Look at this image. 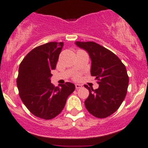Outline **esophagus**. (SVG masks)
<instances>
[{
    "instance_id": "esophagus-1",
    "label": "esophagus",
    "mask_w": 148,
    "mask_h": 148,
    "mask_svg": "<svg viewBox=\"0 0 148 148\" xmlns=\"http://www.w3.org/2000/svg\"><path fill=\"white\" fill-rule=\"evenodd\" d=\"M75 87H76V89H79V88H82V86H81V84H76Z\"/></svg>"
}]
</instances>
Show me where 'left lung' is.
I'll use <instances>...</instances> for the list:
<instances>
[{
    "mask_svg": "<svg viewBox=\"0 0 148 148\" xmlns=\"http://www.w3.org/2000/svg\"><path fill=\"white\" fill-rule=\"evenodd\" d=\"M75 44L88 52L91 60V76L99 84L96 90L84 86L89 90L86 108L96 118L108 117L118 109L127 95L129 76L126 67L115 54L95 42Z\"/></svg>",
    "mask_w": 148,
    "mask_h": 148,
    "instance_id": "1",
    "label": "left lung"
}]
</instances>
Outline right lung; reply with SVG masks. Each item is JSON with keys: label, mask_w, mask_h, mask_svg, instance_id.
<instances>
[{"label": "right lung", "mask_w": 148, "mask_h": 148, "mask_svg": "<svg viewBox=\"0 0 148 148\" xmlns=\"http://www.w3.org/2000/svg\"><path fill=\"white\" fill-rule=\"evenodd\" d=\"M63 42H49L33 49L19 65L16 84L21 99L38 118L51 120L64 108L75 86L67 82L55 87L51 71L55 69Z\"/></svg>", "instance_id": "1"}]
</instances>
